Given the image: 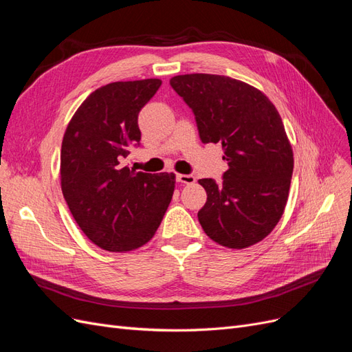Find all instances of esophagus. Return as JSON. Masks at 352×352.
<instances>
[{
    "mask_svg": "<svg viewBox=\"0 0 352 352\" xmlns=\"http://www.w3.org/2000/svg\"><path fill=\"white\" fill-rule=\"evenodd\" d=\"M176 180H177V182H180V184L190 185V184L195 182V176L194 175H180V173H177L176 175Z\"/></svg>",
    "mask_w": 352,
    "mask_h": 352,
    "instance_id": "1",
    "label": "esophagus"
}]
</instances>
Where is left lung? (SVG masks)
<instances>
[{
    "label": "left lung",
    "instance_id": "1",
    "mask_svg": "<svg viewBox=\"0 0 352 352\" xmlns=\"http://www.w3.org/2000/svg\"><path fill=\"white\" fill-rule=\"evenodd\" d=\"M170 85L192 110L201 141L220 142L228 162L221 184L198 180L207 192L198 211L202 229L233 250L260 242L283 214L294 172L278 110L263 92L229 76L180 74Z\"/></svg>",
    "mask_w": 352,
    "mask_h": 352
}]
</instances>
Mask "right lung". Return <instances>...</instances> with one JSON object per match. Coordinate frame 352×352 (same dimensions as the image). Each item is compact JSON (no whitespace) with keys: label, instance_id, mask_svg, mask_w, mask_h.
Segmentation results:
<instances>
[{"label":"right lung","instance_id":"1","mask_svg":"<svg viewBox=\"0 0 352 352\" xmlns=\"http://www.w3.org/2000/svg\"><path fill=\"white\" fill-rule=\"evenodd\" d=\"M160 85V79H144L98 88L74 113L63 138V195L82 232L102 250L142 247L172 201L173 173H144L124 166L131 146H140L138 114Z\"/></svg>","mask_w":352,"mask_h":352}]
</instances>
